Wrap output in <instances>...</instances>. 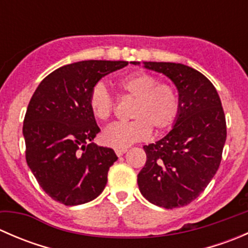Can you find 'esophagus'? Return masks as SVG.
I'll list each match as a JSON object with an SVG mask.
<instances>
[{
    "label": "esophagus",
    "instance_id": "esophagus-1",
    "mask_svg": "<svg viewBox=\"0 0 248 248\" xmlns=\"http://www.w3.org/2000/svg\"><path fill=\"white\" fill-rule=\"evenodd\" d=\"M126 151H127V149H115V154H116L119 157L122 156V155H124Z\"/></svg>",
    "mask_w": 248,
    "mask_h": 248
}]
</instances>
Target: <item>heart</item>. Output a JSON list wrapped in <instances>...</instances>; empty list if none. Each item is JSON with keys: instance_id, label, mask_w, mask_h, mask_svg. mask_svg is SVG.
Wrapping results in <instances>:
<instances>
[{"instance_id": "heart-1", "label": "heart", "mask_w": 248, "mask_h": 248, "mask_svg": "<svg viewBox=\"0 0 248 248\" xmlns=\"http://www.w3.org/2000/svg\"><path fill=\"white\" fill-rule=\"evenodd\" d=\"M117 87L126 96L134 98L131 116L127 122H115L103 132L104 144L115 149H124L134 142L146 140L151 129L156 132L170 128L180 114V98L171 85L159 82L152 74L138 72L122 78ZM89 107L97 120L107 121L115 108L114 98L103 84L92 87Z\"/></svg>"}]
</instances>
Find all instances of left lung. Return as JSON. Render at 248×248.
I'll return each mask as SVG.
<instances>
[{"mask_svg":"<svg viewBox=\"0 0 248 248\" xmlns=\"http://www.w3.org/2000/svg\"><path fill=\"white\" fill-rule=\"evenodd\" d=\"M144 67L174 82L180 114L164 138L144 146L146 163L138 174V186L157 206L181 207L198 198L218 169L226 116L215 86L197 69L172 62H144Z\"/></svg>","mask_w":248,"mask_h":248,"instance_id":"8db88e82","label":"left lung"}]
</instances>
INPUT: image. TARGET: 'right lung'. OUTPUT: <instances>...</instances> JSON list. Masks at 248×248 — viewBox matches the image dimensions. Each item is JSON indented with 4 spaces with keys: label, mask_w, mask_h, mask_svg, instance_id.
Here are the masks:
<instances>
[{
    "label": "right lung",
    "mask_w": 248,
    "mask_h": 248,
    "mask_svg": "<svg viewBox=\"0 0 248 248\" xmlns=\"http://www.w3.org/2000/svg\"><path fill=\"white\" fill-rule=\"evenodd\" d=\"M126 61L89 60L66 64L42 80L24 119L26 162L38 184L67 206L93 201L103 192L114 150L93 142L101 129L89 107L92 87Z\"/></svg>",
    "instance_id": "obj_1"
}]
</instances>
